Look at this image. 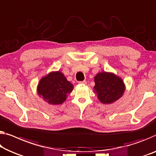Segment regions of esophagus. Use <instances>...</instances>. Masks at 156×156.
<instances>
[{"instance_id": "esophagus-1", "label": "esophagus", "mask_w": 156, "mask_h": 156, "mask_svg": "<svg viewBox=\"0 0 156 156\" xmlns=\"http://www.w3.org/2000/svg\"><path fill=\"white\" fill-rule=\"evenodd\" d=\"M79 84H80V85H86V84H87V82H86L85 80L80 81V82H79Z\"/></svg>"}]
</instances>
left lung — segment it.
<instances>
[{
    "instance_id": "obj_1",
    "label": "left lung",
    "mask_w": 156,
    "mask_h": 156,
    "mask_svg": "<svg viewBox=\"0 0 156 156\" xmlns=\"http://www.w3.org/2000/svg\"><path fill=\"white\" fill-rule=\"evenodd\" d=\"M94 92L99 101L104 104H113L122 97L125 85L122 79L111 72H99L94 76Z\"/></svg>"
}]
</instances>
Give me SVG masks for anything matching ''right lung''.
Returning a JSON list of instances; mask_svg holds the SVG:
<instances>
[{
	"instance_id": "1",
	"label": "right lung",
	"mask_w": 156,
	"mask_h": 156,
	"mask_svg": "<svg viewBox=\"0 0 156 156\" xmlns=\"http://www.w3.org/2000/svg\"><path fill=\"white\" fill-rule=\"evenodd\" d=\"M73 87L63 73L60 71H51L41 78L37 86V93L48 104L59 105L66 101Z\"/></svg>"
}]
</instances>
